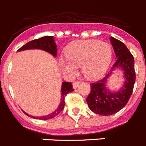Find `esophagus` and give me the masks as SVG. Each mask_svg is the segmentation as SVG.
<instances>
[{"label": "esophagus", "instance_id": "1", "mask_svg": "<svg viewBox=\"0 0 146 146\" xmlns=\"http://www.w3.org/2000/svg\"><path fill=\"white\" fill-rule=\"evenodd\" d=\"M79 84H80V82H77V81H75V82H73V88H74V89H76L77 87H78Z\"/></svg>", "mask_w": 146, "mask_h": 146}]
</instances>
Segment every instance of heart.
I'll return each instance as SVG.
<instances>
[{
	"instance_id": "b5f03b06",
	"label": "heart",
	"mask_w": 146,
	"mask_h": 146,
	"mask_svg": "<svg viewBox=\"0 0 146 146\" xmlns=\"http://www.w3.org/2000/svg\"><path fill=\"white\" fill-rule=\"evenodd\" d=\"M66 59L60 58L62 69L74 73L80 66L83 75L89 80H97L108 70L112 59L111 46L99 40H80L69 44L65 50Z\"/></svg>"
}]
</instances>
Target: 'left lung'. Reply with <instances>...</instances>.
I'll return each instance as SVG.
<instances>
[{"mask_svg":"<svg viewBox=\"0 0 146 146\" xmlns=\"http://www.w3.org/2000/svg\"><path fill=\"white\" fill-rule=\"evenodd\" d=\"M110 42L114 49L116 61L104 78L91 83V92L86 99L91 111L104 116L118 113L126 106L132 94L136 79L133 55L122 42L112 36ZM117 68L123 70L125 82L119 91L111 92L106 87V82L111 72Z\"/></svg>","mask_w":146,"mask_h":146,"instance_id":"8db88e82","label":"left lung"}]
</instances>
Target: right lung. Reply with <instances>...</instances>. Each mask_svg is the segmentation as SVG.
Listing matches in <instances>:
<instances>
[{
	"label": "right lung",
	"instance_id": "right-lung-1",
	"mask_svg": "<svg viewBox=\"0 0 146 146\" xmlns=\"http://www.w3.org/2000/svg\"><path fill=\"white\" fill-rule=\"evenodd\" d=\"M31 49H39V50H44L49 53L52 54L53 56L56 57L57 55V46L55 44V41H54V37L50 36H43L42 38H39L38 39L32 40L31 42H28L25 45H23V47H20L17 51H23V50H31ZM74 91V89L72 88V82H64L62 83L61 87V99H60V103L59 104L58 108L55 110L53 113H50L47 115L42 117H35L30 115L28 113L23 111V113L27 115L28 116L31 118H36V119L40 120H48L50 118H55L58 115L64 110V105H65V97L69 93Z\"/></svg>",
	"mask_w": 146,
	"mask_h": 146
}]
</instances>
